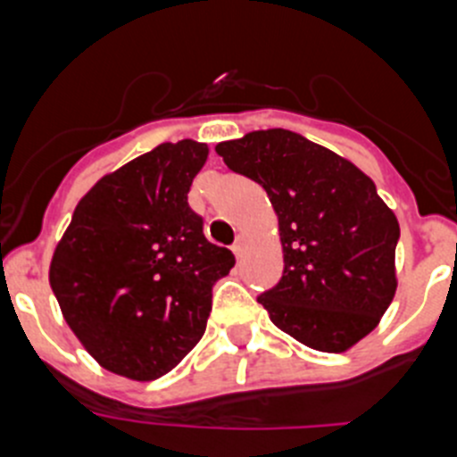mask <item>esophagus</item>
Here are the masks:
<instances>
[{
  "label": "esophagus",
  "mask_w": 457,
  "mask_h": 457,
  "mask_svg": "<svg viewBox=\"0 0 457 457\" xmlns=\"http://www.w3.org/2000/svg\"><path fill=\"white\" fill-rule=\"evenodd\" d=\"M245 247H247V237L237 236L236 242H233V253H236V256L240 258L242 252H245Z\"/></svg>",
  "instance_id": "esophagus-1"
}]
</instances>
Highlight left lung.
<instances>
[{"instance_id": "8db88e82", "label": "left lung", "mask_w": 457, "mask_h": 457, "mask_svg": "<svg viewBox=\"0 0 457 457\" xmlns=\"http://www.w3.org/2000/svg\"><path fill=\"white\" fill-rule=\"evenodd\" d=\"M268 192L284 277L258 295L270 320L320 353H343L378 327L395 295L401 226L373 180L297 132L258 130L215 148Z\"/></svg>"}]
</instances>
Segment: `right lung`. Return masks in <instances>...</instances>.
Segmentation results:
<instances>
[{
  "label": "right lung",
  "instance_id": "1",
  "mask_svg": "<svg viewBox=\"0 0 457 457\" xmlns=\"http://www.w3.org/2000/svg\"><path fill=\"white\" fill-rule=\"evenodd\" d=\"M208 146L160 144L93 185L72 212L50 286L75 337L103 369L157 379L201 341L212 286L236 265L187 204Z\"/></svg>",
  "mask_w": 457,
  "mask_h": 457
}]
</instances>
